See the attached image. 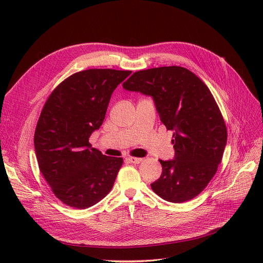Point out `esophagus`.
<instances>
[{"label": "esophagus", "mask_w": 263, "mask_h": 263, "mask_svg": "<svg viewBox=\"0 0 263 263\" xmlns=\"http://www.w3.org/2000/svg\"><path fill=\"white\" fill-rule=\"evenodd\" d=\"M128 160L133 164H140L143 161V159H141V158H134V157H129Z\"/></svg>", "instance_id": "obj_1"}]
</instances>
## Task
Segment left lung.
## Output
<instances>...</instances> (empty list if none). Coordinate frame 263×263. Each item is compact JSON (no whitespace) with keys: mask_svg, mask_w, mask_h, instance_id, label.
<instances>
[{"mask_svg":"<svg viewBox=\"0 0 263 263\" xmlns=\"http://www.w3.org/2000/svg\"><path fill=\"white\" fill-rule=\"evenodd\" d=\"M154 98L161 121L173 130L175 159L162 161L151 189L161 198L180 203L208 185L222 161L227 129L209 88L186 68H151L134 72L122 84Z\"/></svg>","mask_w":263,"mask_h":263,"instance_id":"8db88e82","label":"left lung"}]
</instances>
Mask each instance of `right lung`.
I'll list each match as a JSON object with an SVG mask.
<instances>
[{
    "instance_id": "1",
    "label": "right lung",
    "mask_w": 263,
    "mask_h": 263,
    "mask_svg": "<svg viewBox=\"0 0 263 263\" xmlns=\"http://www.w3.org/2000/svg\"><path fill=\"white\" fill-rule=\"evenodd\" d=\"M129 70L88 69L55 88L38 119L34 145L39 170L54 195L86 209L112 190L122 158L106 157L88 140L102 124L115 88Z\"/></svg>"
}]
</instances>
